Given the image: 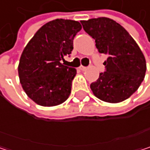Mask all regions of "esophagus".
<instances>
[{
	"instance_id": "34e87169",
	"label": "esophagus",
	"mask_w": 150,
	"mask_h": 150,
	"mask_svg": "<svg viewBox=\"0 0 150 150\" xmlns=\"http://www.w3.org/2000/svg\"><path fill=\"white\" fill-rule=\"evenodd\" d=\"M87 69H88V68H87V67H84V66H81V67L79 68V69L81 70V71H85Z\"/></svg>"
}]
</instances>
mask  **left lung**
I'll return each instance as SVG.
<instances>
[{
  "instance_id": "obj_1",
  "label": "left lung",
  "mask_w": 150,
  "mask_h": 150,
  "mask_svg": "<svg viewBox=\"0 0 150 150\" xmlns=\"http://www.w3.org/2000/svg\"><path fill=\"white\" fill-rule=\"evenodd\" d=\"M94 40L99 53L108 54L105 71L90 84L102 101L121 103L138 89L146 73V61L139 46L119 23L106 17L81 21Z\"/></svg>"
}]
</instances>
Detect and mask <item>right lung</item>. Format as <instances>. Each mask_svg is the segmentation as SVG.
<instances>
[{"mask_svg":"<svg viewBox=\"0 0 150 150\" xmlns=\"http://www.w3.org/2000/svg\"><path fill=\"white\" fill-rule=\"evenodd\" d=\"M81 29L78 21L56 19L43 25L25 47L18 67L20 81L37 104L52 107L69 98L76 69L61 61L71 54Z\"/></svg>","mask_w":150,"mask_h":150,"instance_id":"add662e5","label":"right lung"}]
</instances>
